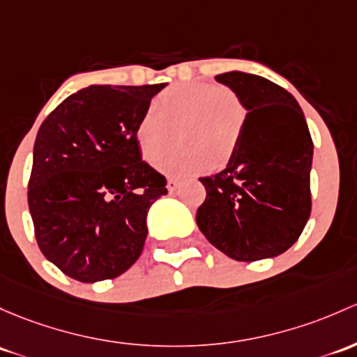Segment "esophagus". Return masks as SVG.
<instances>
[{
    "label": "esophagus",
    "mask_w": 357,
    "mask_h": 357,
    "mask_svg": "<svg viewBox=\"0 0 357 357\" xmlns=\"http://www.w3.org/2000/svg\"><path fill=\"white\" fill-rule=\"evenodd\" d=\"M179 186V181L176 178H167V190L169 193H174L176 190H178Z\"/></svg>",
    "instance_id": "34e87169"
}]
</instances>
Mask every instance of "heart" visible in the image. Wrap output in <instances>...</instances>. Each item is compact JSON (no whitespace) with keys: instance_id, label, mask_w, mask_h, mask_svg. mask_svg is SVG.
I'll return each mask as SVG.
<instances>
[{"instance_id":"obj_1","label":"heart","mask_w":357,"mask_h":357,"mask_svg":"<svg viewBox=\"0 0 357 357\" xmlns=\"http://www.w3.org/2000/svg\"><path fill=\"white\" fill-rule=\"evenodd\" d=\"M246 125V107L238 93L212 82H185L167 87L142 112L135 142L144 160L155 164L174 141L180 147L160 160L172 176L220 171L234 160Z\"/></svg>"}]
</instances>
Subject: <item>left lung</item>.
Wrapping results in <instances>:
<instances>
[{
  "mask_svg": "<svg viewBox=\"0 0 357 357\" xmlns=\"http://www.w3.org/2000/svg\"><path fill=\"white\" fill-rule=\"evenodd\" d=\"M246 107L238 153L224 171L200 178L197 210L205 238L232 260L257 261L289 250L311 213L313 140L298 100L264 77L217 75Z\"/></svg>",
  "mask_w": 357,
  "mask_h": 357,
  "instance_id": "1",
  "label": "left lung"
}]
</instances>
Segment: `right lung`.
<instances>
[{
    "instance_id": "add662e5",
    "label": "right lung",
    "mask_w": 357,
    "mask_h": 357,
    "mask_svg": "<svg viewBox=\"0 0 357 357\" xmlns=\"http://www.w3.org/2000/svg\"><path fill=\"white\" fill-rule=\"evenodd\" d=\"M164 87L90 85L37 131L27 191L33 232L44 257L71 279H114L144 250L147 212L167 181L142 160L135 125Z\"/></svg>"
}]
</instances>
